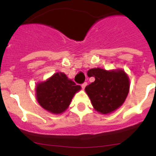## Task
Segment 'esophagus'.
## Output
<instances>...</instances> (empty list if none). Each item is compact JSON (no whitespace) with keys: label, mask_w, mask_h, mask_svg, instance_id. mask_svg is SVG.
Returning <instances> with one entry per match:
<instances>
[{"label":"esophagus","mask_w":156,"mask_h":156,"mask_svg":"<svg viewBox=\"0 0 156 156\" xmlns=\"http://www.w3.org/2000/svg\"><path fill=\"white\" fill-rule=\"evenodd\" d=\"M87 83L85 82V83H83L82 85H81V87H82L83 89H85V87H87Z\"/></svg>","instance_id":"obj_1"}]
</instances>
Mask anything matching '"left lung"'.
Listing matches in <instances>:
<instances>
[{
    "label": "left lung",
    "mask_w": 156,
    "mask_h": 156,
    "mask_svg": "<svg viewBox=\"0 0 156 156\" xmlns=\"http://www.w3.org/2000/svg\"><path fill=\"white\" fill-rule=\"evenodd\" d=\"M87 76L95 78L85 91L96 111L110 114L123 104L129 90V76L124 70L94 68L88 70Z\"/></svg>",
    "instance_id": "left-lung-1"
}]
</instances>
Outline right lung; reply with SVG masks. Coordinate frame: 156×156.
I'll return each instance as SVG.
<instances>
[{"instance_id":"1","label":"right lung","mask_w":156,"mask_h":156,"mask_svg":"<svg viewBox=\"0 0 156 156\" xmlns=\"http://www.w3.org/2000/svg\"><path fill=\"white\" fill-rule=\"evenodd\" d=\"M81 87L69 79L63 73H56L36 86V98L43 108L53 114H61L69 106Z\"/></svg>"}]
</instances>
